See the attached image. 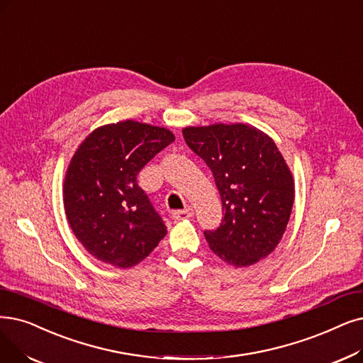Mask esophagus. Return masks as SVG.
Returning <instances> with one entry per match:
<instances>
[{"mask_svg": "<svg viewBox=\"0 0 363 363\" xmlns=\"http://www.w3.org/2000/svg\"><path fill=\"white\" fill-rule=\"evenodd\" d=\"M193 208L191 206H186L184 211H177V212H173L172 213V218L175 219V220H182V219H188V218H191L193 216Z\"/></svg>", "mask_w": 363, "mask_h": 363, "instance_id": "34e87169", "label": "esophagus"}]
</instances>
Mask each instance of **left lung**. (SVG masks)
Segmentation results:
<instances>
[{
    "instance_id": "8db88e82",
    "label": "left lung",
    "mask_w": 363,
    "mask_h": 363,
    "mask_svg": "<svg viewBox=\"0 0 363 363\" xmlns=\"http://www.w3.org/2000/svg\"><path fill=\"white\" fill-rule=\"evenodd\" d=\"M182 135L212 170L223 201V223L204 231L211 250L238 269L269 257L286 231L295 193L274 140L243 123L190 125Z\"/></svg>"
}]
</instances>
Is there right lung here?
<instances>
[{"label":"right lung","instance_id":"obj_1","mask_svg":"<svg viewBox=\"0 0 363 363\" xmlns=\"http://www.w3.org/2000/svg\"><path fill=\"white\" fill-rule=\"evenodd\" d=\"M173 140L166 128L124 120L94 129L77 148L65 173L64 206L91 257L130 269L167 234L136 177Z\"/></svg>","mask_w":363,"mask_h":363}]
</instances>
